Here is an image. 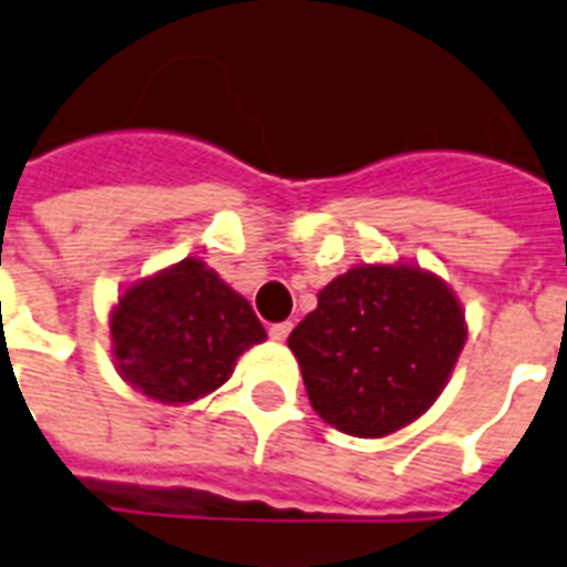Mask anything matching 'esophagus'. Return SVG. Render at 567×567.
Instances as JSON below:
<instances>
[{"instance_id": "obj_1", "label": "esophagus", "mask_w": 567, "mask_h": 567, "mask_svg": "<svg viewBox=\"0 0 567 567\" xmlns=\"http://www.w3.org/2000/svg\"><path fill=\"white\" fill-rule=\"evenodd\" d=\"M289 331H292V322H275V326L268 329V338H271V340H287Z\"/></svg>"}]
</instances>
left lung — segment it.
<instances>
[{
  "label": "left lung",
  "instance_id": "8db88e82",
  "mask_svg": "<svg viewBox=\"0 0 567 567\" xmlns=\"http://www.w3.org/2000/svg\"><path fill=\"white\" fill-rule=\"evenodd\" d=\"M289 334L319 419L377 440L440 398L466 343L461 301L415 266L349 268Z\"/></svg>",
  "mask_w": 567,
  "mask_h": 567
}]
</instances>
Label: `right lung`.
<instances>
[{"label": "right lung", "mask_w": 567, "mask_h": 567, "mask_svg": "<svg viewBox=\"0 0 567 567\" xmlns=\"http://www.w3.org/2000/svg\"><path fill=\"white\" fill-rule=\"evenodd\" d=\"M110 338L125 382L161 403H190L224 385L266 329L236 289L187 257L125 289Z\"/></svg>", "instance_id": "right-lung-1"}]
</instances>
